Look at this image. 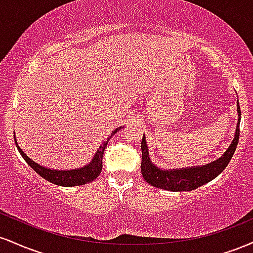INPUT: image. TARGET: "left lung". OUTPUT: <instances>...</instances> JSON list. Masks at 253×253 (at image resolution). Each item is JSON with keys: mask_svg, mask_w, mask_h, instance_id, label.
<instances>
[{"mask_svg": "<svg viewBox=\"0 0 253 253\" xmlns=\"http://www.w3.org/2000/svg\"><path fill=\"white\" fill-rule=\"evenodd\" d=\"M238 124L234 138L226 152L217 158L216 161L211 162L206 165H197V167L181 168V169H162L155 165L151 161L149 155L145 135L141 140V173L144 179L149 184L159 189L170 191H190L201 187L206 183L211 182L227 167L229 161L234 155V151L239 140V124H240V107L237 102Z\"/></svg>", "mask_w": 253, "mask_h": 253, "instance_id": "1", "label": "left lung"}]
</instances>
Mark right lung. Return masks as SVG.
Returning a JSON list of instances; mask_svg holds the SVG:
<instances>
[{
	"label": "right lung",
	"instance_id": "obj_1",
	"mask_svg": "<svg viewBox=\"0 0 253 253\" xmlns=\"http://www.w3.org/2000/svg\"><path fill=\"white\" fill-rule=\"evenodd\" d=\"M121 127L114 129V132L107 138L106 141H103L101 144V146L98 147V150L95 153V156L92 157L91 162L89 164L84 165L82 168H78V169H71V170H58V169H51V168L42 167V165L36 163L34 161L28 157L24 151L21 150V147H19L17 141L15 139V144L17 150H19L20 155L22 156V158L27 162V164L36 171L37 173H39L42 178H45L46 181L53 183V184L60 185V187H77V185H83L86 183L92 182L94 179L97 178V176L100 175L101 171H102V157L103 152L106 150L107 144H108L109 139L112 138L118 130H120Z\"/></svg>",
	"mask_w": 253,
	"mask_h": 253
}]
</instances>
